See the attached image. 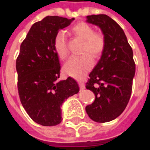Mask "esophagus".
Masks as SVG:
<instances>
[{
  "label": "esophagus",
  "mask_w": 150,
  "mask_h": 150,
  "mask_svg": "<svg viewBox=\"0 0 150 150\" xmlns=\"http://www.w3.org/2000/svg\"><path fill=\"white\" fill-rule=\"evenodd\" d=\"M79 88H80V89L83 90L85 88V85H84V83L83 82H81V81H79Z\"/></svg>",
  "instance_id": "esophagus-1"
}]
</instances>
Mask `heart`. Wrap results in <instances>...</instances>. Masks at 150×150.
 <instances>
[{
	"instance_id": "obj_1",
	"label": "heart",
	"mask_w": 150,
	"mask_h": 150,
	"mask_svg": "<svg viewBox=\"0 0 150 150\" xmlns=\"http://www.w3.org/2000/svg\"><path fill=\"white\" fill-rule=\"evenodd\" d=\"M71 33L76 38L82 40L80 53L79 57H71L65 64L63 71L67 75L73 78L83 77L93 67V59H97L102 55L105 47L104 35L100 32H95L93 28L84 22H80L71 28ZM54 50L58 57L65 60L68 55L67 40L62 31L57 32L53 41Z\"/></svg>"
}]
</instances>
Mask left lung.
<instances>
[{
    "mask_svg": "<svg viewBox=\"0 0 150 150\" xmlns=\"http://www.w3.org/2000/svg\"><path fill=\"white\" fill-rule=\"evenodd\" d=\"M86 22L100 28L105 47L86 83L96 98L85 110L93 121L110 122L122 114L129 101L136 71L133 52L123 30L111 18L89 15Z\"/></svg>",
    "mask_w": 150,
    "mask_h": 150,
    "instance_id": "obj_1",
    "label": "left lung"
}]
</instances>
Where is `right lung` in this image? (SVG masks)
I'll return each mask as SVG.
<instances>
[{
    "mask_svg": "<svg viewBox=\"0 0 150 150\" xmlns=\"http://www.w3.org/2000/svg\"><path fill=\"white\" fill-rule=\"evenodd\" d=\"M73 20L75 18L45 17L31 26L21 44L16 60L21 103L31 119L42 126L59 124L62 103L79 91L71 77L58 81L61 66L53 47L58 31Z\"/></svg>",
    "mask_w": 150,
    "mask_h": 150,
    "instance_id": "add662e5",
    "label": "right lung"
}]
</instances>
